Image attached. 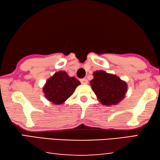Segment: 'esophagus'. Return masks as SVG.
<instances>
[{
  "mask_svg": "<svg viewBox=\"0 0 160 160\" xmlns=\"http://www.w3.org/2000/svg\"><path fill=\"white\" fill-rule=\"evenodd\" d=\"M80 82L82 84H88V80L86 79V78H82V79H80Z\"/></svg>",
  "mask_w": 160,
  "mask_h": 160,
  "instance_id": "esophagus-1",
  "label": "esophagus"
}]
</instances>
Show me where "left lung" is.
<instances>
[{
    "label": "left lung",
    "instance_id": "1",
    "mask_svg": "<svg viewBox=\"0 0 160 160\" xmlns=\"http://www.w3.org/2000/svg\"><path fill=\"white\" fill-rule=\"evenodd\" d=\"M90 85L98 99L104 106L116 105L124 98L127 85L117 75L103 71H95Z\"/></svg>",
    "mask_w": 160,
    "mask_h": 160
}]
</instances>
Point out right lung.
Wrapping results in <instances>:
<instances>
[{"label": "right lung", "instance_id": "right-lung-1", "mask_svg": "<svg viewBox=\"0 0 160 160\" xmlns=\"http://www.w3.org/2000/svg\"><path fill=\"white\" fill-rule=\"evenodd\" d=\"M80 85V81L75 77H69L65 71H59L46 82L43 92L48 101L59 105L64 103Z\"/></svg>", "mask_w": 160, "mask_h": 160}]
</instances>
